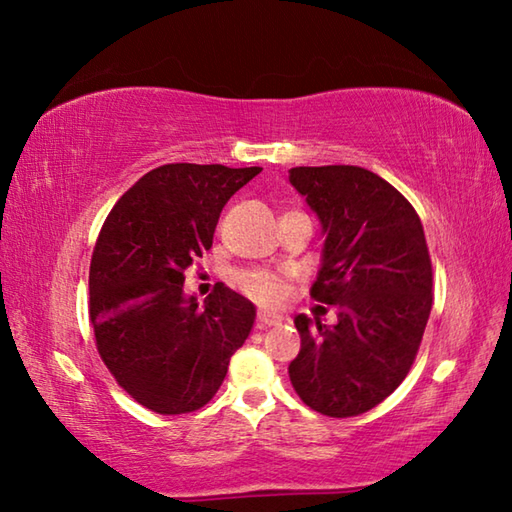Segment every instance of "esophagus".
<instances>
[{
  "label": "esophagus",
  "instance_id": "obj_1",
  "mask_svg": "<svg viewBox=\"0 0 512 512\" xmlns=\"http://www.w3.org/2000/svg\"><path fill=\"white\" fill-rule=\"evenodd\" d=\"M282 323V316L273 314V311H259L257 314V327L264 329V327H273V325H280Z\"/></svg>",
  "mask_w": 512,
  "mask_h": 512
}]
</instances>
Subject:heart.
<instances>
[{"label":"heart","instance_id":"b5f03b06","mask_svg":"<svg viewBox=\"0 0 512 512\" xmlns=\"http://www.w3.org/2000/svg\"><path fill=\"white\" fill-rule=\"evenodd\" d=\"M239 287L250 298L266 302V305H277L287 293V280L271 271H246L239 275Z\"/></svg>","mask_w":512,"mask_h":512}]
</instances>
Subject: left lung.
I'll return each mask as SVG.
<instances>
[{"label": "left lung", "instance_id": "obj_1", "mask_svg": "<svg viewBox=\"0 0 512 512\" xmlns=\"http://www.w3.org/2000/svg\"><path fill=\"white\" fill-rule=\"evenodd\" d=\"M289 183L323 225L311 298L339 323L296 316L291 384L309 409L352 418L384 402L418 354L433 302L427 239L413 205L377 173L350 164L296 167Z\"/></svg>", "mask_w": 512, "mask_h": 512}]
</instances>
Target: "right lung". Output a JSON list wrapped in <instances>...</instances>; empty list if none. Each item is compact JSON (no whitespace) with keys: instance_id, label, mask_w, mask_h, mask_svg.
<instances>
[{"instance_id":"add662e5","label":"right lung","mask_w":512,"mask_h":512,"mask_svg":"<svg viewBox=\"0 0 512 512\" xmlns=\"http://www.w3.org/2000/svg\"><path fill=\"white\" fill-rule=\"evenodd\" d=\"M259 167L162 164L112 207L90 262V320L117 384L160 415L198 411L248 339L255 305L225 284L198 307L185 271L212 248L223 205Z\"/></svg>"}]
</instances>
